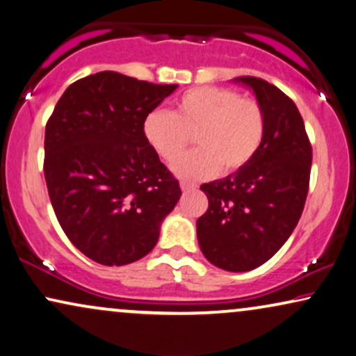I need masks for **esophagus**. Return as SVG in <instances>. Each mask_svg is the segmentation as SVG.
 I'll return each mask as SVG.
<instances>
[{"mask_svg":"<svg viewBox=\"0 0 356 356\" xmlns=\"http://www.w3.org/2000/svg\"><path fill=\"white\" fill-rule=\"evenodd\" d=\"M181 188H182V192H191V191H195V186H193V184H191V182H187V181H182Z\"/></svg>","mask_w":356,"mask_h":356,"instance_id":"esophagus-1","label":"esophagus"}]
</instances>
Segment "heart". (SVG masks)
<instances>
[{
	"mask_svg": "<svg viewBox=\"0 0 356 356\" xmlns=\"http://www.w3.org/2000/svg\"><path fill=\"white\" fill-rule=\"evenodd\" d=\"M145 136L161 158L174 163L195 136L198 149L174 164L187 181L238 172L250 163L264 140L260 104L227 88L203 86L184 92L175 111L156 108L145 118Z\"/></svg>",
	"mask_w": 356,
	"mask_h": 356,
	"instance_id": "1",
	"label": "heart"
}]
</instances>
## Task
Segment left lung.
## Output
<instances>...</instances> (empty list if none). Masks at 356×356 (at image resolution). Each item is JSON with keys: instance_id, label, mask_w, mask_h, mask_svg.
Returning a JSON list of instances; mask_svg holds the SVG:
<instances>
[{"instance_id": "1", "label": "left lung", "mask_w": 356, "mask_h": 356, "mask_svg": "<svg viewBox=\"0 0 356 356\" xmlns=\"http://www.w3.org/2000/svg\"><path fill=\"white\" fill-rule=\"evenodd\" d=\"M234 81L252 89L262 107L264 140L248 165L200 187L208 210L197 220V238L208 262L248 272L272 259L300 221L312 148L301 113L285 92L255 76Z\"/></svg>"}]
</instances>
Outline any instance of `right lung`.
<instances>
[{"instance_id": "obj_1", "label": "right lung", "mask_w": 356, "mask_h": 356, "mask_svg": "<svg viewBox=\"0 0 356 356\" xmlns=\"http://www.w3.org/2000/svg\"><path fill=\"white\" fill-rule=\"evenodd\" d=\"M175 88L101 71L68 86L47 122L51 207L74 248L94 262L118 267L149 254L182 195L143 130Z\"/></svg>"}]
</instances>
